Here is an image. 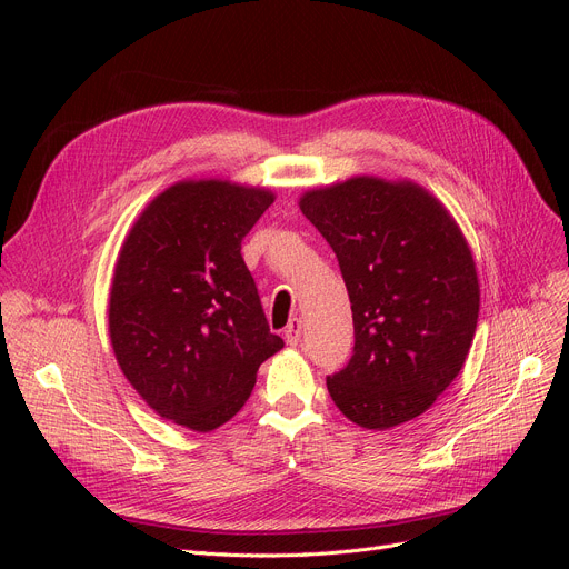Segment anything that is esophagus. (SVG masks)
<instances>
[{"label": "esophagus", "instance_id": "esophagus-1", "mask_svg": "<svg viewBox=\"0 0 569 569\" xmlns=\"http://www.w3.org/2000/svg\"><path fill=\"white\" fill-rule=\"evenodd\" d=\"M302 320L300 318H292L290 322H288V327H286V341L290 343V346H297L300 343V339H302Z\"/></svg>", "mask_w": 569, "mask_h": 569}]
</instances>
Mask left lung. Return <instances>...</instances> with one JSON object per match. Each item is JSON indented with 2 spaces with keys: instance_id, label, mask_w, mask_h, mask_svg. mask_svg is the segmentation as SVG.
Wrapping results in <instances>:
<instances>
[{
  "instance_id": "left-lung-1",
  "label": "left lung",
  "mask_w": 569,
  "mask_h": 569,
  "mask_svg": "<svg viewBox=\"0 0 569 569\" xmlns=\"http://www.w3.org/2000/svg\"><path fill=\"white\" fill-rule=\"evenodd\" d=\"M302 214L337 253L355 348L327 376L337 408L365 429H390L433 406L470 350L480 283L457 221L420 184L350 177L307 191Z\"/></svg>"
}]
</instances>
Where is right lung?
I'll list each match as a JSON object with an SVG mask.
<instances>
[{"label": "right lung", "instance_id": "1", "mask_svg": "<svg viewBox=\"0 0 569 569\" xmlns=\"http://www.w3.org/2000/svg\"><path fill=\"white\" fill-rule=\"evenodd\" d=\"M272 202L260 187L187 179L144 207L119 251L108 302L117 365L179 427L226 425L258 367L283 348L242 258V239Z\"/></svg>", "mask_w": 569, "mask_h": 569}]
</instances>
